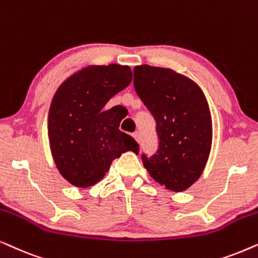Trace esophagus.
<instances>
[{
  "instance_id": "34e87169",
  "label": "esophagus",
  "mask_w": 258,
  "mask_h": 258,
  "mask_svg": "<svg viewBox=\"0 0 258 258\" xmlns=\"http://www.w3.org/2000/svg\"><path fill=\"white\" fill-rule=\"evenodd\" d=\"M132 136H133V138H135L138 143L140 142V140H142V135H140V132H135Z\"/></svg>"
}]
</instances>
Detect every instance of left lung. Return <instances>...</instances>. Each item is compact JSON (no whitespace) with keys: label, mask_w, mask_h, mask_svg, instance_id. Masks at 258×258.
Masks as SVG:
<instances>
[{"label":"left lung","mask_w":258,"mask_h":258,"mask_svg":"<svg viewBox=\"0 0 258 258\" xmlns=\"http://www.w3.org/2000/svg\"><path fill=\"white\" fill-rule=\"evenodd\" d=\"M133 85L156 120L158 150L142 154L150 176L169 190H186L201 177L212 142L209 106L194 81L169 68L135 67Z\"/></svg>","instance_id":"left-lung-1"}]
</instances>
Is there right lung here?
<instances>
[{
    "label": "right lung",
    "instance_id": "right-lung-1",
    "mask_svg": "<svg viewBox=\"0 0 258 258\" xmlns=\"http://www.w3.org/2000/svg\"><path fill=\"white\" fill-rule=\"evenodd\" d=\"M132 81L128 66L84 68L57 88L48 115L51 154L64 179L78 187L100 181L121 153H139L131 136L119 130V108L105 109Z\"/></svg>",
    "mask_w": 258,
    "mask_h": 258
}]
</instances>
